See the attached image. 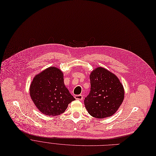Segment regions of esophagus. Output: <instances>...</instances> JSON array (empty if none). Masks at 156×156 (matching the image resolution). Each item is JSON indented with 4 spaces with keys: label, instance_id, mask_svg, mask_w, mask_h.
Instances as JSON below:
<instances>
[{
    "label": "esophagus",
    "instance_id": "obj_1",
    "mask_svg": "<svg viewBox=\"0 0 156 156\" xmlns=\"http://www.w3.org/2000/svg\"><path fill=\"white\" fill-rule=\"evenodd\" d=\"M75 98L76 100H80V101H82L83 100V96L82 95H76L75 96Z\"/></svg>",
    "mask_w": 156,
    "mask_h": 156
}]
</instances>
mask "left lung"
Returning a JSON list of instances; mask_svg holds the SVG:
<instances>
[{
    "mask_svg": "<svg viewBox=\"0 0 156 156\" xmlns=\"http://www.w3.org/2000/svg\"><path fill=\"white\" fill-rule=\"evenodd\" d=\"M90 80L91 90L84 101L88 112L99 119L112 116L123 102V85L115 74L101 66L91 72Z\"/></svg>",
    "mask_w": 156,
    "mask_h": 156,
    "instance_id": "8db88e82",
    "label": "left lung"
}]
</instances>
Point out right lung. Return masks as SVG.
<instances>
[{
	"mask_svg": "<svg viewBox=\"0 0 156 156\" xmlns=\"http://www.w3.org/2000/svg\"><path fill=\"white\" fill-rule=\"evenodd\" d=\"M30 95L41 112L52 116L63 113L68 104L75 100L64 85L63 73L56 66L47 68L35 76Z\"/></svg>",
	"mask_w": 156,
	"mask_h": 156,
	"instance_id": "1",
	"label": "right lung"
}]
</instances>
